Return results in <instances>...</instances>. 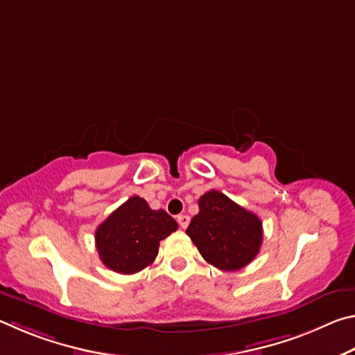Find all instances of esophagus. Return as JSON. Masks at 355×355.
Returning <instances> with one entry per match:
<instances>
[{
    "label": "esophagus",
    "instance_id": "34e87169",
    "mask_svg": "<svg viewBox=\"0 0 355 355\" xmlns=\"http://www.w3.org/2000/svg\"><path fill=\"white\" fill-rule=\"evenodd\" d=\"M177 222H178V225L182 227V228H186L189 225V216H186V214H180L178 218H177Z\"/></svg>",
    "mask_w": 355,
    "mask_h": 355
}]
</instances>
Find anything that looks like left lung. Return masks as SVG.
Returning a JSON list of instances; mask_svg holds the SVG:
<instances>
[{"instance_id":"obj_1","label":"left lung","mask_w":355,"mask_h":355,"mask_svg":"<svg viewBox=\"0 0 355 355\" xmlns=\"http://www.w3.org/2000/svg\"><path fill=\"white\" fill-rule=\"evenodd\" d=\"M186 235L209 264L238 271L260 252L263 225L257 214L211 189L199 199V213L191 219Z\"/></svg>"}]
</instances>
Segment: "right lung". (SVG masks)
Masks as SVG:
<instances>
[{"label":"right lung","mask_w":355,"mask_h":355,"mask_svg":"<svg viewBox=\"0 0 355 355\" xmlns=\"http://www.w3.org/2000/svg\"><path fill=\"white\" fill-rule=\"evenodd\" d=\"M178 224L164 209H152L133 196L112 211L95 232V244L107 269L135 274L152 264L159 241L175 232Z\"/></svg>","instance_id":"obj_1"}]
</instances>
